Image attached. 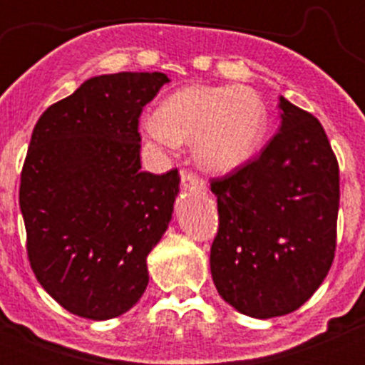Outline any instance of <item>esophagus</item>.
Segmentation results:
<instances>
[{
  "mask_svg": "<svg viewBox=\"0 0 365 365\" xmlns=\"http://www.w3.org/2000/svg\"><path fill=\"white\" fill-rule=\"evenodd\" d=\"M182 185L183 187H197V189H205L203 178H200L196 173L189 171V169H183V171H182Z\"/></svg>",
  "mask_w": 365,
  "mask_h": 365,
  "instance_id": "obj_1",
  "label": "esophagus"
}]
</instances>
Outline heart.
Masks as SVG:
<instances>
[{"instance_id": "heart-1", "label": "heart", "mask_w": 365, "mask_h": 365, "mask_svg": "<svg viewBox=\"0 0 365 365\" xmlns=\"http://www.w3.org/2000/svg\"><path fill=\"white\" fill-rule=\"evenodd\" d=\"M153 141L165 146L194 139L197 162L210 171L231 173L259 148L267 111L247 86H187L162 102L159 114L146 118Z\"/></svg>"}]
</instances>
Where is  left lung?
Instances as JSON below:
<instances>
[{
  "label": "left lung",
  "instance_id": "1",
  "mask_svg": "<svg viewBox=\"0 0 365 365\" xmlns=\"http://www.w3.org/2000/svg\"><path fill=\"white\" fill-rule=\"evenodd\" d=\"M281 128L256 159L212 178L219 231L210 270L219 295L242 314L297 311L332 267L339 164L318 118L279 98Z\"/></svg>",
  "mask_w": 365,
  "mask_h": 365
}]
</instances>
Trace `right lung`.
Here are the masks:
<instances>
[{"instance_id": "add662e5", "label": "right lung", "mask_w": 365, "mask_h": 365, "mask_svg": "<svg viewBox=\"0 0 365 365\" xmlns=\"http://www.w3.org/2000/svg\"><path fill=\"white\" fill-rule=\"evenodd\" d=\"M165 83L162 72L91 77L33 128L19 189L29 264L81 318H116L148 286L146 256L168 230L180 175L141 171L138 128Z\"/></svg>"}]
</instances>
